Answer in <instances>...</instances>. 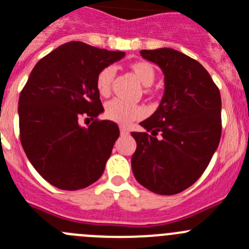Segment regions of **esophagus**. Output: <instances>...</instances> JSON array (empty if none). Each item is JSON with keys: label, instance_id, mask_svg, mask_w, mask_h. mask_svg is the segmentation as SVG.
<instances>
[{"label": "esophagus", "instance_id": "1", "mask_svg": "<svg viewBox=\"0 0 249 249\" xmlns=\"http://www.w3.org/2000/svg\"><path fill=\"white\" fill-rule=\"evenodd\" d=\"M120 135H122V136L129 135V130H127L126 127L122 126V127H120Z\"/></svg>", "mask_w": 249, "mask_h": 249}]
</instances>
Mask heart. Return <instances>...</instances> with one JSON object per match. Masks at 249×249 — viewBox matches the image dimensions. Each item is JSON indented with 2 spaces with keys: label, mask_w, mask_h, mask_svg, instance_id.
Listing matches in <instances>:
<instances>
[{
  "label": "heart",
  "mask_w": 249,
  "mask_h": 249,
  "mask_svg": "<svg viewBox=\"0 0 249 249\" xmlns=\"http://www.w3.org/2000/svg\"><path fill=\"white\" fill-rule=\"evenodd\" d=\"M134 77L141 86L150 87L155 80V69L147 62H135L130 66ZM114 77V69L111 67L102 69L98 74L95 86L100 95L108 97L110 94V84ZM145 115V109L140 105L127 104L122 100L114 99L105 107V116L111 122L119 125H129L134 120H138Z\"/></svg>",
  "instance_id": "b5f03b06"
}]
</instances>
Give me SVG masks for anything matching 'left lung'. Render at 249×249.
Returning <instances> with one entry per match:
<instances>
[{"instance_id": "1", "label": "left lung", "mask_w": 249, "mask_h": 249, "mask_svg": "<svg viewBox=\"0 0 249 249\" xmlns=\"http://www.w3.org/2000/svg\"><path fill=\"white\" fill-rule=\"evenodd\" d=\"M144 59L162 71L165 90L159 108L131 133L136 150L131 169L138 182L159 195H175L194 185L221 139V94L197 60L172 48L142 49Z\"/></svg>"}]
</instances>
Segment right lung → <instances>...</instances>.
Segmentation results:
<instances>
[{"mask_svg":"<svg viewBox=\"0 0 249 249\" xmlns=\"http://www.w3.org/2000/svg\"><path fill=\"white\" fill-rule=\"evenodd\" d=\"M125 53L68 42L42 58L18 100L19 135L27 158L51 185L74 191L104 172L119 127L97 120L104 111L95 80ZM80 116L96 120L88 128Z\"/></svg>","mask_w":249,"mask_h":249,"instance_id":"1","label":"right lung"}]
</instances>
